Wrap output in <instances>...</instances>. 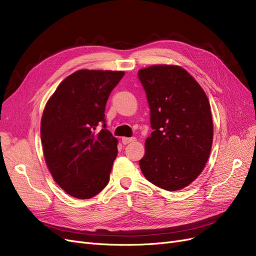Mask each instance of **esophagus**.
<instances>
[{
	"label": "esophagus",
	"instance_id": "obj_1",
	"mask_svg": "<svg viewBox=\"0 0 256 256\" xmlns=\"http://www.w3.org/2000/svg\"><path fill=\"white\" fill-rule=\"evenodd\" d=\"M134 141H136V138H126V136L122 138V143L124 145H126V144L131 143V142H134Z\"/></svg>",
	"mask_w": 256,
	"mask_h": 256
}]
</instances>
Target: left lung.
I'll return each instance as SVG.
<instances>
[{
    "label": "left lung",
    "instance_id": "left-lung-1",
    "mask_svg": "<svg viewBox=\"0 0 256 256\" xmlns=\"http://www.w3.org/2000/svg\"><path fill=\"white\" fill-rule=\"evenodd\" d=\"M150 109L154 130L138 162L145 178L176 191L202 173L210 154L214 126L208 98L180 66L154 65L138 72Z\"/></svg>",
    "mask_w": 256,
    "mask_h": 256
}]
</instances>
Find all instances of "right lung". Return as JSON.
<instances>
[{
    "label": "right lung",
    "mask_w": 256,
    "mask_h": 256,
    "mask_svg": "<svg viewBox=\"0 0 256 256\" xmlns=\"http://www.w3.org/2000/svg\"><path fill=\"white\" fill-rule=\"evenodd\" d=\"M124 74L78 70L62 81L46 104L40 126L46 164L53 180L74 198H90L109 182L118 138L106 128L104 110Z\"/></svg>",
    "instance_id": "obj_1"
}]
</instances>
